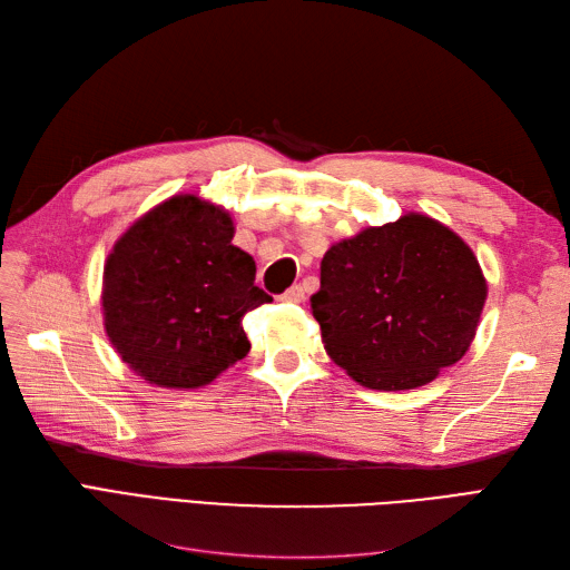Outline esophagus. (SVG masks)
<instances>
[{
  "instance_id": "34e87169",
  "label": "esophagus",
  "mask_w": 570,
  "mask_h": 570,
  "mask_svg": "<svg viewBox=\"0 0 570 570\" xmlns=\"http://www.w3.org/2000/svg\"><path fill=\"white\" fill-rule=\"evenodd\" d=\"M281 299L283 302H295V304L304 302V287L302 285H292L287 292H283Z\"/></svg>"
}]
</instances>
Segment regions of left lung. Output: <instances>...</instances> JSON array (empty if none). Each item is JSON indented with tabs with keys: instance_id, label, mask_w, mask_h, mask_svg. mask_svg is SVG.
I'll use <instances>...</instances> for the list:
<instances>
[{
	"instance_id": "left-lung-1",
	"label": "left lung",
	"mask_w": 570,
	"mask_h": 570,
	"mask_svg": "<svg viewBox=\"0 0 570 570\" xmlns=\"http://www.w3.org/2000/svg\"><path fill=\"white\" fill-rule=\"evenodd\" d=\"M485 297L469 245L442 223L409 214L325 252L312 312L337 366L361 385L394 392L456 364Z\"/></svg>"
}]
</instances>
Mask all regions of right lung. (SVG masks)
Returning <instances> with one entry per match:
<instances>
[{
    "mask_svg": "<svg viewBox=\"0 0 570 570\" xmlns=\"http://www.w3.org/2000/svg\"><path fill=\"white\" fill-rule=\"evenodd\" d=\"M233 220L193 195L170 197L118 239L105 266L107 335L120 358L161 387L209 385L249 352L243 318L273 302Z\"/></svg>",
    "mask_w": 570,
    "mask_h": 570,
    "instance_id": "right-lung-1",
    "label": "right lung"
}]
</instances>
